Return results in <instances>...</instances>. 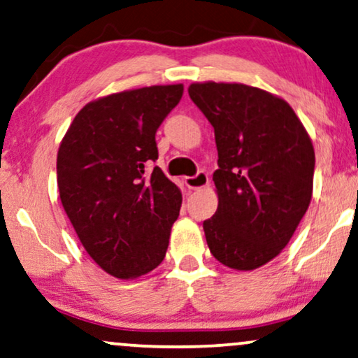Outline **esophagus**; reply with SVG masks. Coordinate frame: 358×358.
Here are the masks:
<instances>
[{
  "label": "esophagus",
  "instance_id": "esophagus-1",
  "mask_svg": "<svg viewBox=\"0 0 358 358\" xmlns=\"http://www.w3.org/2000/svg\"><path fill=\"white\" fill-rule=\"evenodd\" d=\"M183 183L187 185V188H189V189H200V188L208 187L210 178H208V175L205 173V171H198L194 176H187V178L183 180Z\"/></svg>",
  "mask_w": 358,
  "mask_h": 358
}]
</instances>
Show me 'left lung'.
<instances>
[{"label":"left lung","instance_id":"left-lung-1","mask_svg":"<svg viewBox=\"0 0 358 358\" xmlns=\"http://www.w3.org/2000/svg\"><path fill=\"white\" fill-rule=\"evenodd\" d=\"M192 101L215 129L218 210L203 223L221 264L252 271L274 259L310 205L315 153L282 97L238 83H193Z\"/></svg>","mask_w":358,"mask_h":358}]
</instances>
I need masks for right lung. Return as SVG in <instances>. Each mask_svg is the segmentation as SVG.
<instances>
[{
    "instance_id": "right-lung-1",
    "label": "right lung",
    "mask_w": 358,
    "mask_h": 358,
    "mask_svg": "<svg viewBox=\"0 0 358 358\" xmlns=\"http://www.w3.org/2000/svg\"><path fill=\"white\" fill-rule=\"evenodd\" d=\"M183 84L99 97L78 112L57 150L59 198L99 268L129 280L164 261L182 192L155 166L157 129Z\"/></svg>"
}]
</instances>
